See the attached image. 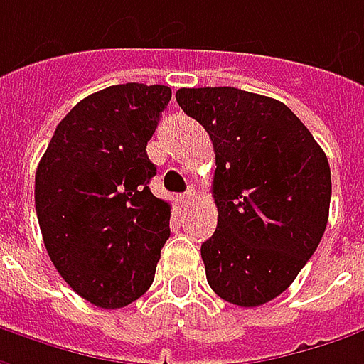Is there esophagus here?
<instances>
[{"label":"esophagus","mask_w":364,"mask_h":364,"mask_svg":"<svg viewBox=\"0 0 364 364\" xmlns=\"http://www.w3.org/2000/svg\"><path fill=\"white\" fill-rule=\"evenodd\" d=\"M193 198H196V189H193V187H189L183 196H179V203H181V205H187V203H191V201H193Z\"/></svg>","instance_id":"34e87169"}]
</instances>
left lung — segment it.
Returning a JSON list of instances; mask_svg holds the SVG:
<instances>
[{
  "label": "left lung",
  "instance_id": "8db88e82",
  "mask_svg": "<svg viewBox=\"0 0 364 364\" xmlns=\"http://www.w3.org/2000/svg\"><path fill=\"white\" fill-rule=\"evenodd\" d=\"M175 97L215 152L218 228L201 245L208 283L234 306H262L291 285L324 236L328 159L273 97L236 87H183Z\"/></svg>",
  "mask_w": 364,
  "mask_h": 364
}]
</instances>
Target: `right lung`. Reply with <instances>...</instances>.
Wrapping results in <instances>:
<instances>
[{
	"label": "right lung",
	"instance_id": "add662e5",
	"mask_svg": "<svg viewBox=\"0 0 364 364\" xmlns=\"http://www.w3.org/2000/svg\"><path fill=\"white\" fill-rule=\"evenodd\" d=\"M171 87L91 93L60 119L40 159L34 203L46 252L89 304L124 308L151 287L171 236V205L149 187L146 154Z\"/></svg>",
	"mask_w": 364,
	"mask_h": 364
}]
</instances>
